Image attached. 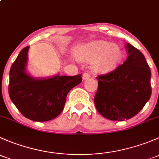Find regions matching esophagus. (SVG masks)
<instances>
[{
  "mask_svg": "<svg viewBox=\"0 0 159 159\" xmlns=\"http://www.w3.org/2000/svg\"><path fill=\"white\" fill-rule=\"evenodd\" d=\"M90 76H91V75H90L89 73H84V74H83V75H82L83 80L89 79V78H90Z\"/></svg>",
  "mask_w": 159,
  "mask_h": 159,
  "instance_id": "esophagus-1",
  "label": "esophagus"
}]
</instances>
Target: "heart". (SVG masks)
<instances>
[{"mask_svg": "<svg viewBox=\"0 0 159 159\" xmlns=\"http://www.w3.org/2000/svg\"><path fill=\"white\" fill-rule=\"evenodd\" d=\"M75 56L84 62H92L95 72L107 74L119 65L123 54L117 44L103 40L93 41L77 49Z\"/></svg>", "mask_w": 159, "mask_h": 159, "instance_id": "obj_1", "label": "heart"}]
</instances>
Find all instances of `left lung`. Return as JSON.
<instances>
[{
    "mask_svg": "<svg viewBox=\"0 0 159 159\" xmlns=\"http://www.w3.org/2000/svg\"><path fill=\"white\" fill-rule=\"evenodd\" d=\"M123 65L98 80L94 105L98 111L111 121H124L137 115L152 94L151 70L139 50L127 43Z\"/></svg>",
    "mask_w": 159,
    "mask_h": 159,
    "instance_id": "left-lung-1",
    "label": "left lung"
}]
</instances>
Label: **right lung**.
<instances>
[{"mask_svg": "<svg viewBox=\"0 0 159 159\" xmlns=\"http://www.w3.org/2000/svg\"><path fill=\"white\" fill-rule=\"evenodd\" d=\"M29 46L23 48L11 65L8 92L19 111L34 121H46L58 116L66 97L82 81L81 75L36 78L27 72Z\"/></svg>", "mask_w": 159, "mask_h": 159, "instance_id": "1", "label": "right lung"}]
</instances>
